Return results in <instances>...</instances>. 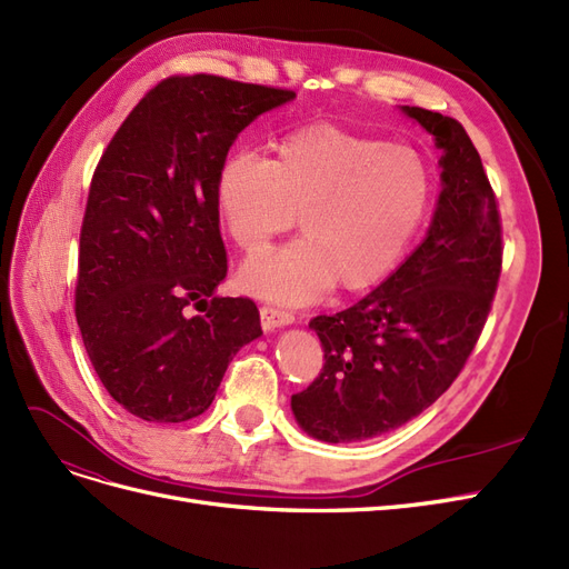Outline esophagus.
Returning <instances> with one entry per match:
<instances>
[{
	"mask_svg": "<svg viewBox=\"0 0 569 569\" xmlns=\"http://www.w3.org/2000/svg\"><path fill=\"white\" fill-rule=\"evenodd\" d=\"M260 319H262V328L264 331H273V328H281V326H290L296 321V315L279 307H260Z\"/></svg>",
	"mask_w": 569,
	"mask_h": 569,
	"instance_id": "obj_1",
	"label": "esophagus"
}]
</instances>
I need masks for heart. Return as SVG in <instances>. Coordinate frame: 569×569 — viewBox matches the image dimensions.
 <instances>
[{
  "instance_id": "b5f03b06",
  "label": "heart",
  "mask_w": 569,
  "mask_h": 569,
  "mask_svg": "<svg viewBox=\"0 0 569 569\" xmlns=\"http://www.w3.org/2000/svg\"><path fill=\"white\" fill-rule=\"evenodd\" d=\"M430 206V177L407 146L331 122L283 134L277 158L231 156L214 181V208L246 254L296 227L305 238L252 258L238 273L250 296L307 302L336 283L347 296L380 286L405 258Z\"/></svg>"
}]
</instances>
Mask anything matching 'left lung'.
Wrapping results in <instances>:
<instances>
[{
    "label": "left lung",
    "instance_id": "left-lung-1",
    "mask_svg": "<svg viewBox=\"0 0 569 569\" xmlns=\"http://www.w3.org/2000/svg\"><path fill=\"white\" fill-rule=\"evenodd\" d=\"M442 149L428 236L369 296L309 321L323 369L290 407L321 442L390 432L442 397L478 345L501 277V217L463 124L401 106Z\"/></svg>",
    "mask_w": 569,
    "mask_h": 569
}]
</instances>
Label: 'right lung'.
Segmentation results:
<instances>
[{
  "instance_id": "right-lung-1",
  "label": "right lung",
  "mask_w": 569,
  "mask_h": 569,
  "mask_svg": "<svg viewBox=\"0 0 569 569\" xmlns=\"http://www.w3.org/2000/svg\"><path fill=\"white\" fill-rule=\"evenodd\" d=\"M290 99V89L172 76L134 106L97 164L76 317L103 388L143 420L203 413L233 355L262 336L250 298L214 296L227 277L214 181L236 137ZM191 306L204 315L191 318Z\"/></svg>"
}]
</instances>
